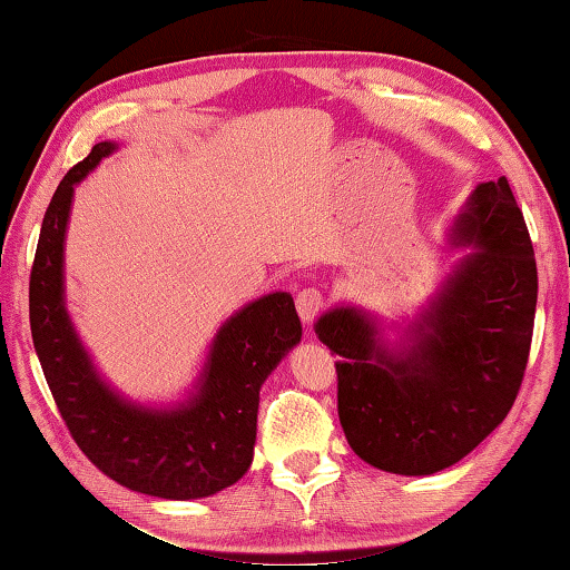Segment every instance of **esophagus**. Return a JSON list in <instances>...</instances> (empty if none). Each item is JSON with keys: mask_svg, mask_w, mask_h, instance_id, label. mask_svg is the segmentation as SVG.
Segmentation results:
<instances>
[{"mask_svg": "<svg viewBox=\"0 0 570 570\" xmlns=\"http://www.w3.org/2000/svg\"><path fill=\"white\" fill-rule=\"evenodd\" d=\"M295 307L303 323H313L315 317L325 311V295L323 291H317V287H305V291L297 293Z\"/></svg>", "mask_w": 570, "mask_h": 570, "instance_id": "1", "label": "esophagus"}]
</instances>
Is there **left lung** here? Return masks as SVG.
Here are the masks:
<instances>
[{
    "label": "left lung",
    "instance_id": "left-lung-1",
    "mask_svg": "<svg viewBox=\"0 0 570 570\" xmlns=\"http://www.w3.org/2000/svg\"><path fill=\"white\" fill-rule=\"evenodd\" d=\"M458 235L481 249L415 327L411 355L383 351L375 325L351 307L315 325L337 355V415L347 443L381 471L431 475L458 463L501 425L521 391L538 269L505 177L475 187Z\"/></svg>",
    "mask_w": 570,
    "mask_h": 570
}]
</instances>
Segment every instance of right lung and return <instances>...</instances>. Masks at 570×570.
<instances>
[{
  "label": "right lung",
  "mask_w": 570,
  "mask_h": 570,
  "mask_svg": "<svg viewBox=\"0 0 570 570\" xmlns=\"http://www.w3.org/2000/svg\"><path fill=\"white\" fill-rule=\"evenodd\" d=\"M112 142L92 147L59 183L29 275V325L59 415L89 461L129 491L187 501L237 483L253 463L259 385L303 327L287 293L259 297L223 325L199 395L183 411L149 413L99 381L62 303V245L75 185Z\"/></svg>",
  "instance_id": "1"
}]
</instances>
